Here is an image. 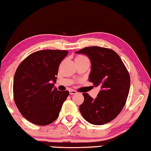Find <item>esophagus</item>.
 Returning <instances> with one entry per match:
<instances>
[{"instance_id":"esophagus-1","label":"esophagus","mask_w":151,"mask_h":151,"mask_svg":"<svg viewBox=\"0 0 151 151\" xmlns=\"http://www.w3.org/2000/svg\"><path fill=\"white\" fill-rule=\"evenodd\" d=\"M69 92H70V95H74V94L77 93V91L74 90H70L69 91Z\"/></svg>"}]
</instances>
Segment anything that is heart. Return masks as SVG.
<instances>
[{
  "label": "heart",
  "instance_id": "heart-1",
  "mask_svg": "<svg viewBox=\"0 0 151 151\" xmlns=\"http://www.w3.org/2000/svg\"><path fill=\"white\" fill-rule=\"evenodd\" d=\"M83 58H86L84 57V56H82V55H78V56H77V58H76V60H77L83 59Z\"/></svg>",
  "mask_w": 151,
  "mask_h": 151
}]
</instances>
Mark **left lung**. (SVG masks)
<instances>
[{
	"mask_svg": "<svg viewBox=\"0 0 151 151\" xmlns=\"http://www.w3.org/2000/svg\"><path fill=\"white\" fill-rule=\"evenodd\" d=\"M76 53L86 55L91 63L88 80L101 91L95 99L83 93L79 106L88 122L102 125L112 121L124 108L130 88V77L120 57L113 50L99 46L86 47Z\"/></svg>",
	"mask_w": 151,
	"mask_h": 151,
	"instance_id": "obj_1",
	"label": "left lung"
}]
</instances>
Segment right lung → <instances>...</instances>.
<instances>
[{"instance_id": "add662e5", "label": "right lung", "mask_w": 151, "mask_h": 151, "mask_svg": "<svg viewBox=\"0 0 151 151\" xmlns=\"http://www.w3.org/2000/svg\"><path fill=\"white\" fill-rule=\"evenodd\" d=\"M68 50H43L27 56L14 76V101L24 118L44 126L53 122L69 96L54 88L58 68Z\"/></svg>"}]
</instances>
